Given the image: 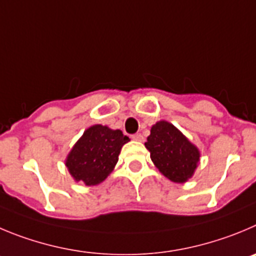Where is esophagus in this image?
<instances>
[{"mask_svg": "<svg viewBox=\"0 0 256 256\" xmlns=\"http://www.w3.org/2000/svg\"><path fill=\"white\" fill-rule=\"evenodd\" d=\"M132 139L136 140V142H142V140H144V136H142V134H134Z\"/></svg>", "mask_w": 256, "mask_h": 256, "instance_id": "obj_1", "label": "esophagus"}]
</instances>
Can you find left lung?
<instances>
[{
  "mask_svg": "<svg viewBox=\"0 0 256 256\" xmlns=\"http://www.w3.org/2000/svg\"><path fill=\"white\" fill-rule=\"evenodd\" d=\"M145 148L155 166L172 182H187L200 162L198 148L168 121L152 125Z\"/></svg>",
  "mask_w": 256,
  "mask_h": 256,
  "instance_id": "left-lung-1",
  "label": "left lung"
}]
</instances>
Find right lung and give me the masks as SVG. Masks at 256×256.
<instances>
[{
  "mask_svg": "<svg viewBox=\"0 0 256 256\" xmlns=\"http://www.w3.org/2000/svg\"><path fill=\"white\" fill-rule=\"evenodd\" d=\"M130 142L121 130L93 125L83 132L66 156V166L76 182L96 186L114 170L121 148Z\"/></svg>",
  "mask_w": 256,
  "mask_h": 256,
  "instance_id": "right-lung-1",
  "label": "right lung"
}]
</instances>
